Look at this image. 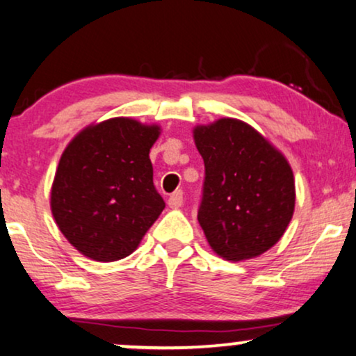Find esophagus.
Masks as SVG:
<instances>
[{"label":"esophagus","instance_id":"esophagus-1","mask_svg":"<svg viewBox=\"0 0 356 356\" xmlns=\"http://www.w3.org/2000/svg\"><path fill=\"white\" fill-rule=\"evenodd\" d=\"M181 204H183V191L177 190L168 198V206L170 208H179Z\"/></svg>","mask_w":356,"mask_h":356}]
</instances>
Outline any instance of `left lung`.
<instances>
[{
	"instance_id": "1",
	"label": "left lung",
	"mask_w": 356,
	"mask_h": 356,
	"mask_svg": "<svg viewBox=\"0 0 356 356\" xmlns=\"http://www.w3.org/2000/svg\"><path fill=\"white\" fill-rule=\"evenodd\" d=\"M204 161L198 221L218 256L243 261L261 256L287 229L296 181L279 150L236 118L193 130Z\"/></svg>"
}]
</instances>
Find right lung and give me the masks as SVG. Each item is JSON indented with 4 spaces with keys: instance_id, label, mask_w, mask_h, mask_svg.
Segmentation results:
<instances>
[{
    "instance_id": "1",
    "label": "right lung",
    "mask_w": 356,
    "mask_h": 356,
    "mask_svg": "<svg viewBox=\"0 0 356 356\" xmlns=\"http://www.w3.org/2000/svg\"><path fill=\"white\" fill-rule=\"evenodd\" d=\"M158 135V125L115 117L87 127L67 145L51 211L81 254L99 262L130 256L165 209L148 156Z\"/></svg>"
}]
</instances>
